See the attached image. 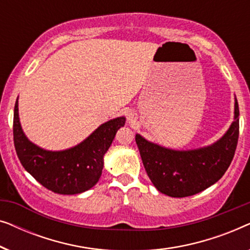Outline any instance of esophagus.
Returning a JSON list of instances; mask_svg holds the SVG:
<instances>
[{"mask_svg": "<svg viewBox=\"0 0 250 250\" xmlns=\"http://www.w3.org/2000/svg\"><path fill=\"white\" fill-rule=\"evenodd\" d=\"M128 121H132V117H128Z\"/></svg>", "mask_w": 250, "mask_h": 250, "instance_id": "esophagus-1", "label": "esophagus"}]
</instances>
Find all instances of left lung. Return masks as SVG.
I'll return each mask as SVG.
<instances>
[{"label": "left lung", "instance_id": "8db88e82", "mask_svg": "<svg viewBox=\"0 0 250 250\" xmlns=\"http://www.w3.org/2000/svg\"><path fill=\"white\" fill-rule=\"evenodd\" d=\"M239 138V105L235 99L234 121L214 145L200 149L172 150L135 135L143 166L157 190L174 198L199 193L216 183L233 159Z\"/></svg>", "mask_w": 250, "mask_h": 250}]
</instances>
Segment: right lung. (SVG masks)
Segmentation results:
<instances>
[{
  "label": "right lung",
  "mask_w": 250,
  "mask_h": 250,
  "mask_svg": "<svg viewBox=\"0 0 250 250\" xmlns=\"http://www.w3.org/2000/svg\"><path fill=\"white\" fill-rule=\"evenodd\" d=\"M125 117L111 119L83 142L62 151H47L23 134L19 122L18 99L13 114V141L17 156L27 172L43 187L59 194H77L91 189L100 179L104 156Z\"/></svg>",
  "instance_id": "right-lung-1"
}]
</instances>
